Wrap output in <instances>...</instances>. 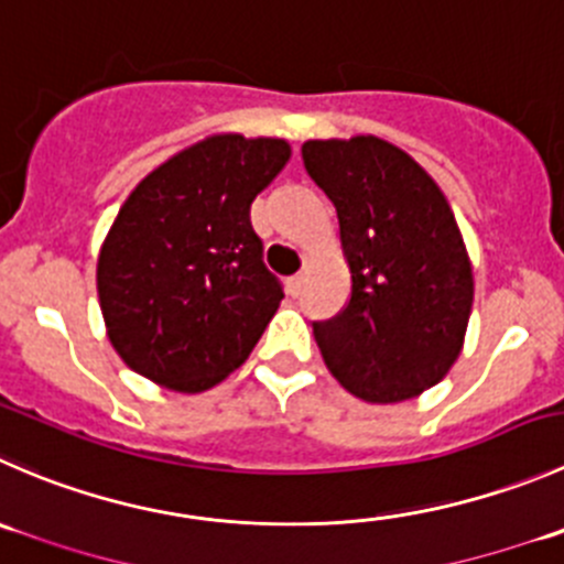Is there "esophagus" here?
Here are the masks:
<instances>
[{
    "instance_id": "esophagus-1",
    "label": "esophagus",
    "mask_w": 564,
    "mask_h": 564,
    "mask_svg": "<svg viewBox=\"0 0 564 564\" xmlns=\"http://www.w3.org/2000/svg\"><path fill=\"white\" fill-rule=\"evenodd\" d=\"M300 286H303V275H292V278H289V281H286V292L292 294V297H297Z\"/></svg>"
}]
</instances>
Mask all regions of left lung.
Wrapping results in <instances>:
<instances>
[{"label": "left lung", "mask_w": 564, "mask_h": 564, "mask_svg": "<svg viewBox=\"0 0 564 564\" xmlns=\"http://www.w3.org/2000/svg\"><path fill=\"white\" fill-rule=\"evenodd\" d=\"M303 165L338 215L349 303L314 322L330 375L366 402L419 397L446 377L466 338L474 272L449 200L380 137L308 140Z\"/></svg>", "instance_id": "obj_1"}]
</instances>
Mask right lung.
<instances>
[{
	"instance_id": "add662e5",
	"label": "right lung",
	"mask_w": 564,
	"mask_h": 564,
	"mask_svg": "<svg viewBox=\"0 0 564 564\" xmlns=\"http://www.w3.org/2000/svg\"><path fill=\"white\" fill-rule=\"evenodd\" d=\"M289 156L278 137L215 134L131 189L96 270L107 336L129 369L198 393L245 364L283 300L250 204Z\"/></svg>"
}]
</instances>
